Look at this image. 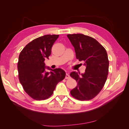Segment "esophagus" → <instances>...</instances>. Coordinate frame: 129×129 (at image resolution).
<instances>
[{
  "label": "esophagus",
  "instance_id": "esophagus-1",
  "mask_svg": "<svg viewBox=\"0 0 129 129\" xmlns=\"http://www.w3.org/2000/svg\"><path fill=\"white\" fill-rule=\"evenodd\" d=\"M70 75H69V74H68V73H66V79H70Z\"/></svg>",
  "mask_w": 129,
  "mask_h": 129
}]
</instances>
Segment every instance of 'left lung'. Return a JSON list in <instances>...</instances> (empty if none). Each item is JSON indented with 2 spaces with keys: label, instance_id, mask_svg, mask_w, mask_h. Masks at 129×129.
Here are the masks:
<instances>
[{
  "label": "left lung",
  "instance_id": "obj_1",
  "mask_svg": "<svg viewBox=\"0 0 129 129\" xmlns=\"http://www.w3.org/2000/svg\"><path fill=\"white\" fill-rule=\"evenodd\" d=\"M67 37L75 48L76 57L84 62L85 73L73 72L70 74L77 86L71 91L72 96L80 101L94 98L102 89L107 79L109 62L104 47L94 38L82 34H68Z\"/></svg>",
  "mask_w": 129,
  "mask_h": 129
}]
</instances>
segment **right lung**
Listing matches in <instances>:
<instances>
[{
    "instance_id": "1",
    "label": "right lung",
    "mask_w": 129,
    "mask_h": 129,
    "mask_svg": "<svg viewBox=\"0 0 129 129\" xmlns=\"http://www.w3.org/2000/svg\"><path fill=\"white\" fill-rule=\"evenodd\" d=\"M59 35H45L35 39L23 48L19 56V79L25 91L36 100H45L53 93L57 84L66 76L61 68L47 67L45 60L51 54V49Z\"/></svg>"
}]
</instances>
